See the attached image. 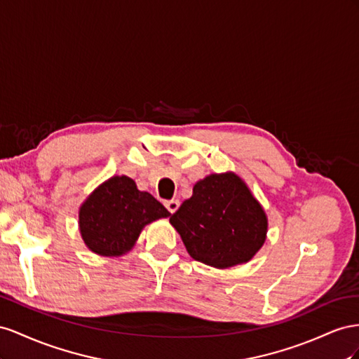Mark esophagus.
Wrapping results in <instances>:
<instances>
[{
  "mask_svg": "<svg viewBox=\"0 0 359 359\" xmlns=\"http://www.w3.org/2000/svg\"><path fill=\"white\" fill-rule=\"evenodd\" d=\"M179 206H180L179 200H168V201H165V208L168 209V212H170V213H174V212H176V210L179 209Z\"/></svg>",
  "mask_w": 359,
  "mask_h": 359,
  "instance_id": "34e87169",
  "label": "esophagus"
}]
</instances>
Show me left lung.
Wrapping results in <instances>:
<instances>
[{
  "label": "left lung",
  "mask_w": 359,
  "mask_h": 359,
  "mask_svg": "<svg viewBox=\"0 0 359 359\" xmlns=\"http://www.w3.org/2000/svg\"><path fill=\"white\" fill-rule=\"evenodd\" d=\"M170 222L191 257L217 269L248 263L268 234V215L233 171L198 180Z\"/></svg>",
  "instance_id": "1"
}]
</instances>
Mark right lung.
<instances>
[{"mask_svg": "<svg viewBox=\"0 0 359 359\" xmlns=\"http://www.w3.org/2000/svg\"><path fill=\"white\" fill-rule=\"evenodd\" d=\"M170 212L128 176H112L90 194L78 213L86 247L102 257H121L135 247L142 229Z\"/></svg>", "mask_w": 359, "mask_h": 359, "instance_id": "right-lung-1", "label": "right lung"}]
</instances>
